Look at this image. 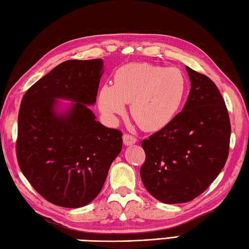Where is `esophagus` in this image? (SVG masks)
I'll return each instance as SVG.
<instances>
[{"label": "esophagus", "instance_id": "34e87169", "mask_svg": "<svg viewBox=\"0 0 249 249\" xmlns=\"http://www.w3.org/2000/svg\"><path fill=\"white\" fill-rule=\"evenodd\" d=\"M122 139H124V145H132V144H134V143L137 142V138H134L133 136H131V134H128V133L124 134V137H122Z\"/></svg>", "mask_w": 249, "mask_h": 249}]
</instances>
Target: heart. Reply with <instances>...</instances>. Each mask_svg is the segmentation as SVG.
Wrapping results in <instances>:
<instances>
[{"instance_id": "heart-1", "label": "heart", "mask_w": 249, "mask_h": 249, "mask_svg": "<svg viewBox=\"0 0 249 249\" xmlns=\"http://www.w3.org/2000/svg\"><path fill=\"white\" fill-rule=\"evenodd\" d=\"M187 80L179 69L150 63H130L117 70L113 85L98 90V106L109 119L124 115L131 102L134 121L146 131L164 128L174 120L187 95Z\"/></svg>"}]
</instances>
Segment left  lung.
I'll return each instance as SVG.
<instances>
[{"mask_svg":"<svg viewBox=\"0 0 249 249\" xmlns=\"http://www.w3.org/2000/svg\"><path fill=\"white\" fill-rule=\"evenodd\" d=\"M186 70L191 87L182 110L142 141L143 185L168 204L201 195L223 169L230 150V117L220 90L207 75Z\"/></svg>","mask_w":249,"mask_h":249,"instance_id":"1","label":"left lung"}]
</instances>
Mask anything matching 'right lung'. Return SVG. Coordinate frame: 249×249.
<instances>
[{
  "label": "right lung",
  "instance_id": "add662e5",
  "mask_svg": "<svg viewBox=\"0 0 249 249\" xmlns=\"http://www.w3.org/2000/svg\"><path fill=\"white\" fill-rule=\"evenodd\" d=\"M102 59L69 60L26 91L18 112L16 156L24 176L47 201L81 208L100 193L122 147V133L96 120ZM58 99L71 100L58 110Z\"/></svg>",
  "mask_w": 249,
  "mask_h": 249
}]
</instances>
